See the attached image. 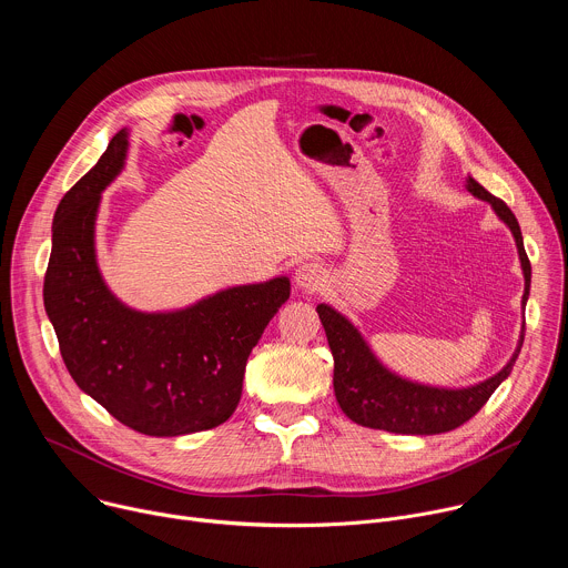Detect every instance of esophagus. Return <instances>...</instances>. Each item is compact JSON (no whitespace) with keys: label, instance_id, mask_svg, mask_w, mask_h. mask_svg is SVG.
Returning a JSON list of instances; mask_svg holds the SVG:
<instances>
[{"label":"esophagus","instance_id":"obj_1","mask_svg":"<svg viewBox=\"0 0 568 568\" xmlns=\"http://www.w3.org/2000/svg\"><path fill=\"white\" fill-rule=\"evenodd\" d=\"M296 285L301 290H307V292H314L318 290L323 283H326V270H323L318 263H303L298 270H296V276H294Z\"/></svg>","mask_w":568,"mask_h":568}]
</instances>
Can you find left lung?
<instances>
[{"mask_svg":"<svg viewBox=\"0 0 568 568\" xmlns=\"http://www.w3.org/2000/svg\"><path fill=\"white\" fill-rule=\"evenodd\" d=\"M467 191L478 200L490 202L495 213L510 226L526 278L521 301L526 307L530 294V261L524 250V237L515 213L506 206L504 200L485 191L471 178H467ZM316 312L335 357L333 384L342 412L362 427L409 436L445 434L476 416L483 404L497 390V386L510 375L526 333L524 328L513 359L495 377L467 388H438L409 382L382 366L353 323L331 305L321 303L316 305Z\"/></svg>","mask_w":568,"mask_h":568,"instance_id":"obj_1","label":"left lung"}]
</instances>
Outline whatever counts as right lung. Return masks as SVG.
Segmentation results:
<instances>
[{
    "mask_svg": "<svg viewBox=\"0 0 568 568\" xmlns=\"http://www.w3.org/2000/svg\"><path fill=\"white\" fill-rule=\"evenodd\" d=\"M125 152L121 130L60 200L44 310L69 375L119 423L156 438L213 429L235 412L247 357L290 298V281L229 287L178 312L123 305L101 278L94 224Z\"/></svg>",
    "mask_w": 568,
    "mask_h": 568,
    "instance_id": "1",
    "label": "right lung"
}]
</instances>
